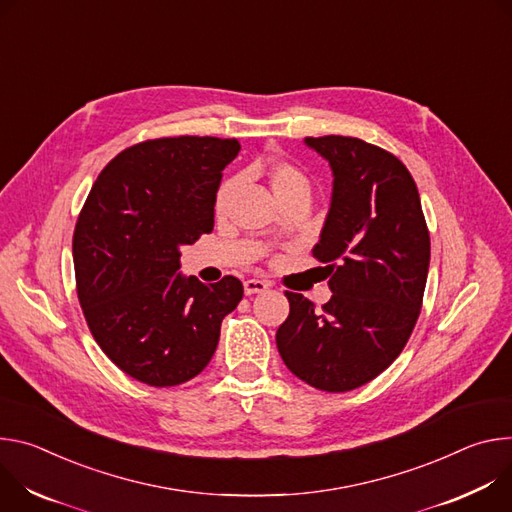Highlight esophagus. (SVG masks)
I'll use <instances>...</instances> for the list:
<instances>
[{
  "instance_id": "esophagus-1",
  "label": "esophagus",
  "mask_w": 512,
  "mask_h": 512,
  "mask_svg": "<svg viewBox=\"0 0 512 512\" xmlns=\"http://www.w3.org/2000/svg\"><path fill=\"white\" fill-rule=\"evenodd\" d=\"M270 285L266 280H258V278H250L244 282V293L250 297V295H258V293H264Z\"/></svg>"
}]
</instances>
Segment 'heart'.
<instances>
[{
  "label": "heart",
  "instance_id": "heart-1",
  "mask_svg": "<svg viewBox=\"0 0 512 512\" xmlns=\"http://www.w3.org/2000/svg\"><path fill=\"white\" fill-rule=\"evenodd\" d=\"M266 181L278 203L293 197H309L311 181L303 168L289 160H272L266 166ZM236 191V181H225L215 195V209L223 211Z\"/></svg>",
  "mask_w": 512,
  "mask_h": 512
}]
</instances>
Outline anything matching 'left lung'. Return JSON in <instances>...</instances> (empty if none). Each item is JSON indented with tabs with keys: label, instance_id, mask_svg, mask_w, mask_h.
Masks as SVG:
<instances>
[{
	"label": "left lung",
	"instance_id": "1",
	"mask_svg": "<svg viewBox=\"0 0 512 512\" xmlns=\"http://www.w3.org/2000/svg\"><path fill=\"white\" fill-rule=\"evenodd\" d=\"M329 162L331 203L313 256L329 276L321 307L287 293L276 348L303 382L354 390L399 356L417 323L429 272V232L417 185L390 152L350 136L305 138Z\"/></svg>",
	"mask_w": 512,
	"mask_h": 512
}]
</instances>
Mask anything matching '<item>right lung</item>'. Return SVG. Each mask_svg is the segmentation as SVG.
<instances>
[{
  "instance_id": "obj_1",
  "label": "right lung",
  "mask_w": 512,
  "mask_h": 512,
  "mask_svg": "<svg viewBox=\"0 0 512 512\" xmlns=\"http://www.w3.org/2000/svg\"><path fill=\"white\" fill-rule=\"evenodd\" d=\"M238 140L158 138L126 148L97 177L73 236L77 295L105 356L150 386L195 378L221 321L244 297L236 276H183L181 248L213 230L221 170Z\"/></svg>"
}]
</instances>
